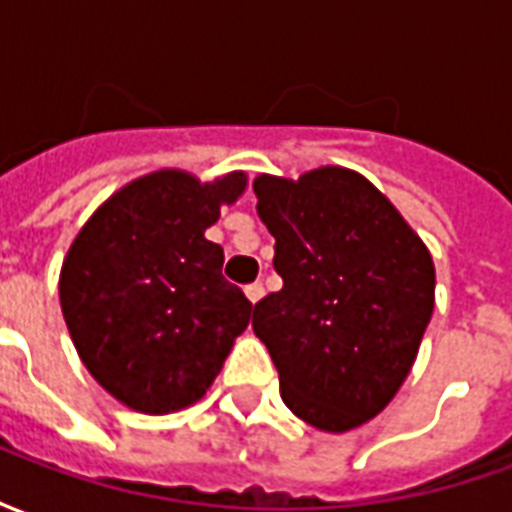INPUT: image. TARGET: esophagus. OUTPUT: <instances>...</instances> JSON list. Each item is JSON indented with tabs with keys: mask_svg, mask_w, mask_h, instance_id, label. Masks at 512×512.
Segmentation results:
<instances>
[{
	"mask_svg": "<svg viewBox=\"0 0 512 512\" xmlns=\"http://www.w3.org/2000/svg\"><path fill=\"white\" fill-rule=\"evenodd\" d=\"M244 293H246V299L252 301V304H257V301L263 299V285H260V282H249V285L244 288Z\"/></svg>",
	"mask_w": 512,
	"mask_h": 512,
	"instance_id": "obj_1",
	"label": "esophagus"
}]
</instances>
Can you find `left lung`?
<instances>
[{
	"instance_id": "8db88e82",
	"label": "left lung",
	"mask_w": 512,
	"mask_h": 512,
	"mask_svg": "<svg viewBox=\"0 0 512 512\" xmlns=\"http://www.w3.org/2000/svg\"><path fill=\"white\" fill-rule=\"evenodd\" d=\"M252 189L282 277V290L255 304L252 329L277 365L282 400L312 428H359L417 359L433 315V257L354 169L260 175Z\"/></svg>"
}]
</instances>
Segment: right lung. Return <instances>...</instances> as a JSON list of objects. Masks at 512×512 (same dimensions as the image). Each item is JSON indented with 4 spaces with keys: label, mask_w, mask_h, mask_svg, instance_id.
Returning <instances> with one entry per match:
<instances>
[{
    "label": "right lung",
    "mask_w": 512,
    "mask_h": 512,
    "mask_svg": "<svg viewBox=\"0 0 512 512\" xmlns=\"http://www.w3.org/2000/svg\"><path fill=\"white\" fill-rule=\"evenodd\" d=\"M244 189V172L200 183L158 169L115 191L73 238L62 315L90 376L123 406L169 414L197 403L246 329L252 304L205 238Z\"/></svg>",
    "instance_id": "obj_1"
}]
</instances>
